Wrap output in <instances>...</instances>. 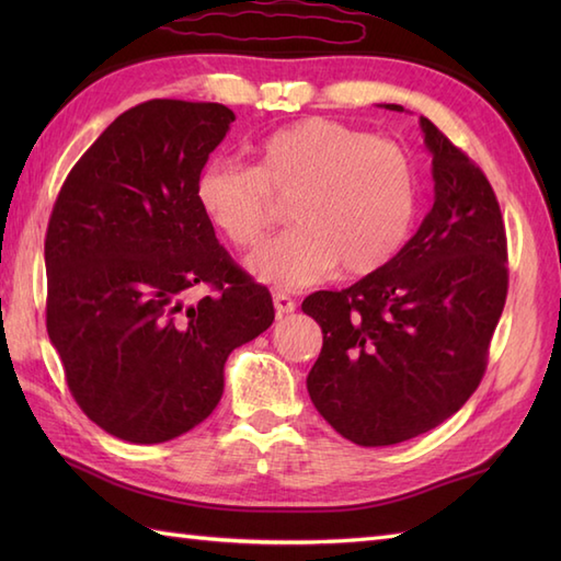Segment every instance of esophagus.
<instances>
[{"label":"esophagus","mask_w":561,"mask_h":561,"mask_svg":"<svg viewBox=\"0 0 561 561\" xmlns=\"http://www.w3.org/2000/svg\"><path fill=\"white\" fill-rule=\"evenodd\" d=\"M274 311H277L279 316L294 313V311H296V301L291 299V296L277 291V294H274Z\"/></svg>","instance_id":"34e87169"}]
</instances>
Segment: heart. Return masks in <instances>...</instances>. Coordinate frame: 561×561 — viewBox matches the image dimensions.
<instances>
[{"label":"heart","mask_w":561,"mask_h":561,"mask_svg":"<svg viewBox=\"0 0 561 561\" xmlns=\"http://www.w3.org/2000/svg\"><path fill=\"white\" fill-rule=\"evenodd\" d=\"M274 197H291V231L248 260L277 287H304L335 265L371 274L400 253L416 211V173L396 141L328 117H306L262 137L253 165H202L195 199L238 248H255L277 217Z\"/></svg>","instance_id":"obj_1"}]
</instances>
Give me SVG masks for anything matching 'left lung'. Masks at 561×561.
<instances>
[{"label":"left lung","instance_id":"obj_1","mask_svg":"<svg viewBox=\"0 0 561 561\" xmlns=\"http://www.w3.org/2000/svg\"><path fill=\"white\" fill-rule=\"evenodd\" d=\"M420 125L432 151V211L386 267L301 304L323 330L308 396L337 434L366 448L420 436L468 402L508 291L490 181L428 117Z\"/></svg>","mask_w":561,"mask_h":561}]
</instances>
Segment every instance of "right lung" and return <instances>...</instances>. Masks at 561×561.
Instances as JSON below:
<instances>
[{"label": "right lung", "instance_id": "add662e5", "mask_svg": "<svg viewBox=\"0 0 561 561\" xmlns=\"http://www.w3.org/2000/svg\"><path fill=\"white\" fill-rule=\"evenodd\" d=\"M233 121L221 103L135 105L75 163L47 221V335L83 414L129 444L205 422L229 354L274 320L267 287L219 245L195 199ZM199 283L215 294L185 305Z\"/></svg>", "mask_w": 561, "mask_h": 561}]
</instances>
